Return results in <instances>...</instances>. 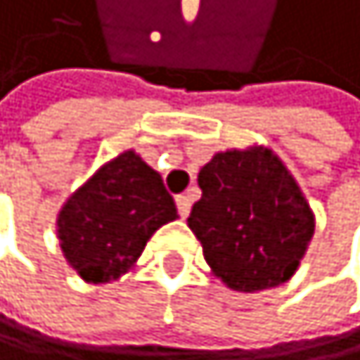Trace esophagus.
<instances>
[{
    "mask_svg": "<svg viewBox=\"0 0 360 360\" xmlns=\"http://www.w3.org/2000/svg\"><path fill=\"white\" fill-rule=\"evenodd\" d=\"M174 201H176V210H179V214H181V219H186V217L190 214L192 199H190V197H186V195H179Z\"/></svg>",
    "mask_w": 360,
    "mask_h": 360,
    "instance_id": "1",
    "label": "esophagus"
}]
</instances>
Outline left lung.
<instances>
[{
    "label": "left lung",
    "mask_w": 360,
    "mask_h": 360,
    "mask_svg": "<svg viewBox=\"0 0 360 360\" xmlns=\"http://www.w3.org/2000/svg\"><path fill=\"white\" fill-rule=\"evenodd\" d=\"M188 226L217 278L236 292L285 283L314 234V212L270 148L217 153L199 172Z\"/></svg>",
    "instance_id": "8db88e82"
}]
</instances>
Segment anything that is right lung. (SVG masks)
Masks as SVG:
<instances>
[{
  "label": "right lung",
  "instance_id": "obj_1",
  "mask_svg": "<svg viewBox=\"0 0 360 360\" xmlns=\"http://www.w3.org/2000/svg\"><path fill=\"white\" fill-rule=\"evenodd\" d=\"M176 219L157 170L126 150L68 197L57 236L70 268L88 283H110L141 257L148 239Z\"/></svg>",
  "mask_w": 360,
  "mask_h": 360
}]
</instances>
